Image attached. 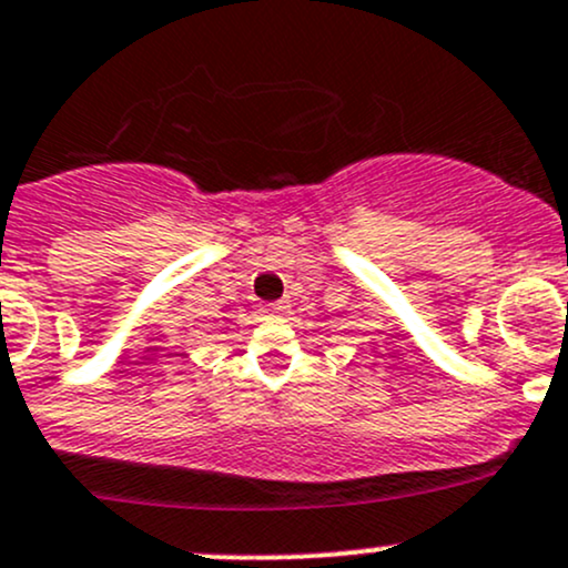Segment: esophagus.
Instances as JSON below:
<instances>
[{"instance_id":"esophagus-1","label":"esophagus","mask_w":568,"mask_h":568,"mask_svg":"<svg viewBox=\"0 0 568 568\" xmlns=\"http://www.w3.org/2000/svg\"><path fill=\"white\" fill-rule=\"evenodd\" d=\"M261 313L266 315V318H277V315L288 313V304L285 302H272V304H261Z\"/></svg>"}]
</instances>
